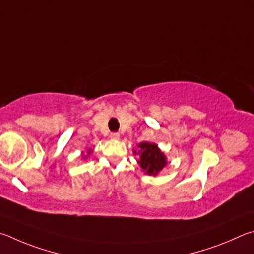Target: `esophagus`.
<instances>
[{
    "instance_id": "esophagus-1",
    "label": "esophagus",
    "mask_w": 254,
    "mask_h": 254,
    "mask_svg": "<svg viewBox=\"0 0 254 254\" xmlns=\"http://www.w3.org/2000/svg\"><path fill=\"white\" fill-rule=\"evenodd\" d=\"M109 137L111 139H119V134L118 132H111Z\"/></svg>"
}]
</instances>
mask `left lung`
Returning <instances> with one entry per match:
<instances>
[{"instance_id":"8db88e82","label":"left lung","mask_w":254,"mask_h":254,"mask_svg":"<svg viewBox=\"0 0 254 254\" xmlns=\"http://www.w3.org/2000/svg\"><path fill=\"white\" fill-rule=\"evenodd\" d=\"M137 147H138V152L134 150V154L139 155L138 164L146 174L155 176L166 166V156L156 144L143 141L138 144Z\"/></svg>"}]
</instances>
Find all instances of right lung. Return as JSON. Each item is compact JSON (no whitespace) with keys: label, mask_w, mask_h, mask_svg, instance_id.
<instances>
[{"label":"right lung","mask_w":254,"mask_h":254,"mask_svg":"<svg viewBox=\"0 0 254 254\" xmlns=\"http://www.w3.org/2000/svg\"><path fill=\"white\" fill-rule=\"evenodd\" d=\"M88 154H89V155L91 154V150H90V149L88 150ZM87 157H88V155H82V158H87Z\"/></svg>","instance_id":"1"}]
</instances>
